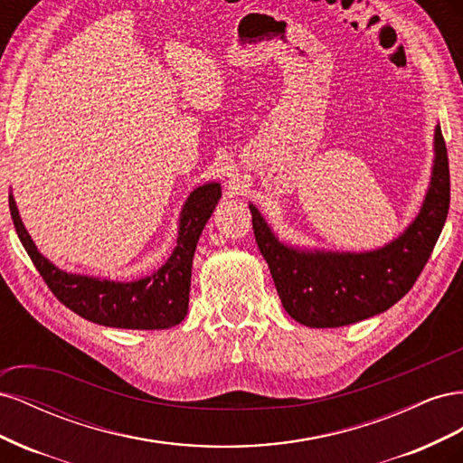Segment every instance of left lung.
Instances as JSON below:
<instances>
[{
  "mask_svg": "<svg viewBox=\"0 0 463 463\" xmlns=\"http://www.w3.org/2000/svg\"><path fill=\"white\" fill-rule=\"evenodd\" d=\"M421 210L396 240L373 250H326L278 240L255 204V240L286 313L311 328H338L384 313L411 289L437 245L450 206V170L440 125Z\"/></svg>",
  "mask_w": 463,
  "mask_h": 463,
  "instance_id": "8db88e82",
  "label": "left lung"
}]
</instances>
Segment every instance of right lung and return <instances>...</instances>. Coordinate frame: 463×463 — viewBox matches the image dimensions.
<instances>
[{
    "instance_id": "add662e5",
    "label": "right lung",
    "mask_w": 463,
    "mask_h": 463,
    "mask_svg": "<svg viewBox=\"0 0 463 463\" xmlns=\"http://www.w3.org/2000/svg\"><path fill=\"white\" fill-rule=\"evenodd\" d=\"M220 199L222 185L216 181L193 189L181 208L172 255L158 270L131 282L58 269L40 253L26 232L13 193H9V210L24 250L53 296L65 307L82 318L109 328L162 330L179 325L187 315L194 249Z\"/></svg>"
}]
</instances>
